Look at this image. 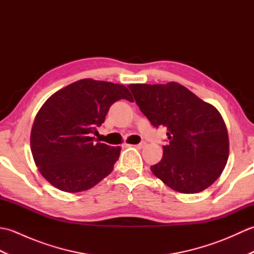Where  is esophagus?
<instances>
[{
	"instance_id": "1",
	"label": "esophagus",
	"mask_w": 254,
	"mask_h": 254,
	"mask_svg": "<svg viewBox=\"0 0 254 254\" xmlns=\"http://www.w3.org/2000/svg\"><path fill=\"white\" fill-rule=\"evenodd\" d=\"M145 145H146V144L143 142V143H139V144H136V145H131V146H134V147H136L138 149H141V148H143L145 146Z\"/></svg>"
}]
</instances>
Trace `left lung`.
<instances>
[{"mask_svg":"<svg viewBox=\"0 0 254 254\" xmlns=\"http://www.w3.org/2000/svg\"><path fill=\"white\" fill-rule=\"evenodd\" d=\"M136 105L154 127H167L169 144L150 167L166 186L180 193H198L218 179L227 164L229 137L213 105L179 83L130 84Z\"/></svg>","mask_w":254,"mask_h":254,"instance_id":"8db88e82","label":"left lung"}]
</instances>
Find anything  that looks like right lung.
Here are the masks:
<instances>
[{"label": "right lung", "mask_w": 254, "mask_h": 254, "mask_svg": "<svg viewBox=\"0 0 254 254\" xmlns=\"http://www.w3.org/2000/svg\"><path fill=\"white\" fill-rule=\"evenodd\" d=\"M131 100L124 85L93 78L79 79L58 90L36 115L30 149L38 170L59 190H89L111 174L121 147L94 143L110 106Z\"/></svg>", "instance_id": "right-lung-1"}]
</instances>
